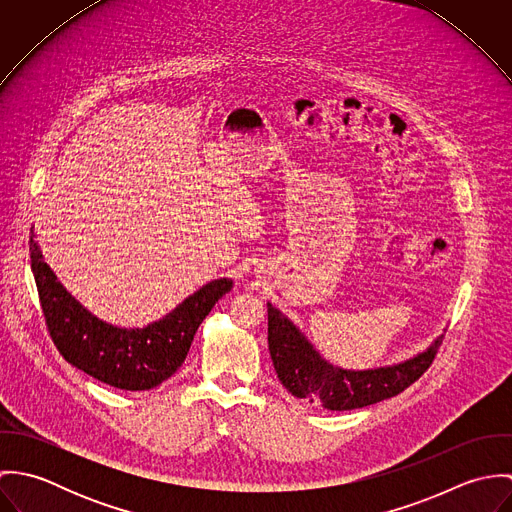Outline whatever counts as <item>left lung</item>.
Here are the masks:
<instances>
[{
    "instance_id": "obj_1",
    "label": "left lung",
    "mask_w": 512,
    "mask_h": 512,
    "mask_svg": "<svg viewBox=\"0 0 512 512\" xmlns=\"http://www.w3.org/2000/svg\"><path fill=\"white\" fill-rule=\"evenodd\" d=\"M441 341L400 365L374 370H343L325 363L307 339L268 303V347L280 382L295 398L327 410H355L392 398L414 384L434 363Z\"/></svg>"
}]
</instances>
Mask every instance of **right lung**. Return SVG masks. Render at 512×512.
<instances>
[{"label": "right lung", "instance_id": "obj_1", "mask_svg": "<svg viewBox=\"0 0 512 512\" xmlns=\"http://www.w3.org/2000/svg\"><path fill=\"white\" fill-rule=\"evenodd\" d=\"M29 240L31 270L47 331L67 363L120 390H149L183 365L193 337L232 282L215 280L163 319L144 329H120L90 315L43 262L37 242Z\"/></svg>", "mask_w": 512, "mask_h": 512}]
</instances>
